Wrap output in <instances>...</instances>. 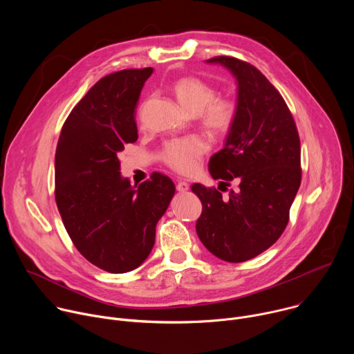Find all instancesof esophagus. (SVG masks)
Wrapping results in <instances>:
<instances>
[{"instance_id":"1","label":"esophagus","mask_w":354,"mask_h":354,"mask_svg":"<svg viewBox=\"0 0 354 354\" xmlns=\"http://www.w3.org/2000/svg\"><path fill=\"white\" fill-rule=\"evenodd\" d=\"M189 189H190V186H189V183H187V182L180 180V182H178V183H176V190H178L179 193H186Z\"/></svg>"}]
</instances>
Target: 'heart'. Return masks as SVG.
<instances>
[{
	"label": "heart",
	"instance_id": "b5f03b06",
	"mask_svg": "<svg viewBox=\"0 0 354 354\" xmlns=\"http://www.w3.org/2000/svg\"><path fill=\"white\" fill-rule=\"evenodd\" d=\"M179 105L190 115L200 116L206 129L216 134L227 133L238 113L232 97H216V89L196 77H183L174 84ZM209 149L207 141L200 136H187L168 141L162 149V160L176 172L190 175L198 168V160Z\"/></svg>",
	"mask_w": 354,
	"mask_h": 354
}]
</instances>
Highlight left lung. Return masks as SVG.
<instances>
[{"label": "left lung", "instance_id": "left-lung-1", "mask_svg": "<svg viewBox=\"0 0 354 354\" xmlns=\"http://www.w3.org/2000/svg\"><path fill=\"white\" fill-rule=\"evenodd\" d=\"M206 63L232 74L238 106L209 171L220 183L239 186L227 197L200 183L192 186L203 205L196 232L214 257L239 263L270 248L288 223L301 183L299 137L284 99L259 70L227 56Z\"/></svg>", "mask_w": 354, "mask_h": 354}]
</instances>
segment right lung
<instances>
[{
  "label": "right lung",
  "instance_id": "obj_1",
  "mask_svg": "<svg viewBox=\"0 0 354 354\" xmlns=\"http://www.w3.org/2000/svg\"><path fill=\"white\" fill-rule=\"evenodd\" d=\"M153 68L99 80L67 118L56 149V203L81 255L109 273L138 268L175 194L161 174L138 186L122 176L118 154L138 137L134 109Z\"/></svg>",
  "mask_w": 354,
  "mask_h": 354
}]
</instances>
